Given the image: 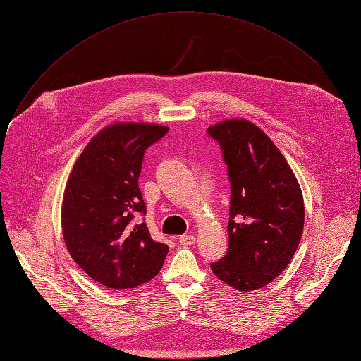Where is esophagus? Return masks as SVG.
<instances>
[{"label": "esophagus", "mask_w": 361, "mask_h": 361, "mask_svg": "<svg viewBox=\"0 0 361 361\" xmlns=\"http://www.w3.org/2000/svg\"><path fill=\"white\" fill-rule=\"evenodd\" d=\"M178 241H180V244H183V245H192V244L196 243V237L192 235V234H184V235H181V237L178 238Z\"/></svg>", "instance_id": "34e87169"}]
</instances>
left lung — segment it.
Listing matches in <instances>:
<instances>
[{
	"label": "left lung",
	"instance_id": "1",
	"mask_svg": "<svg viewBox=\"0 0 361 361\" xmlns=\"http://www.w3.org/2000/svg\"><path fill=\"white\" fill-rule=\"evenodd\" d=\"M221 146L231 183L230 247L212 272L238 291L267 286L288 267L302 234L305 202L291 166L247 120L207 128Z\"/></svg>",
	"mask_w": 361,
	"mask_h": 361
}]
</instances>
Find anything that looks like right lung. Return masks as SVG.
Masks as SVG:
<instances>
[{"mask_svg": "<svg viewBox=\"0 0 361 361\" xmlns=\"http://www.w3.org/2000/svg\"><path fill=\"white\" fill-rule=\"evenodd\" d=\"M168 130L143 123L108 126L71 169L61 209L67 250L83 272L108 288L139 287L164 264L168 245L152 240L140 221L146 206L139 176L146 149Z\"/></svg>", "mask_w": 361, "mask_h": 361, "instance_id": "add662e5", "label": "right lung"}]
</instances>
